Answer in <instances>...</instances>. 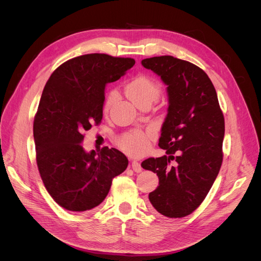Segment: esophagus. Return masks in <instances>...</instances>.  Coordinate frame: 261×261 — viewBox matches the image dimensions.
I'll return each instance as SVG.
<instances>
[{
  "instance_id": "1",
  "label": "esophagus",
  "mask_w": 261,
  "mask_h": 261,
  "mask_svg": "<svg viewBox=\"0 0 261 261\" xmlns=\"http://www.w3.org/2000/svg\"><path fill=\"white\" fill-rule=\"evenodd\" d=\"M132 169H133L134 171H135V172H137V173L141 172V170H143V168H141L140 163L137 162V161H135V160H134V161L132 162Z\"/></svg>"
}]
</instances>
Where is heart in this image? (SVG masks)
<instances>
[{"instance_id":"heart-1","label":"heart","mask_w":261,"mask_h":261,"mask_svg":"<svg viewBox=\"0 0 261 261\" xmlns=\"http://www.w3.org/2000/svg\"><path fill=\"white\" fill-rule=\"evenodd\" d=\"M126 96L135 103L137 107H140L143 103H153L159 98L161 92L160 84L152 77L147 75H138L127 83L125 87ZM115 98V93L111 92L108 94L105 102V109H108L111 106L112 101ZM149 145V136L146 135L141 130H132L124 134L118 139V146L126 153L132 155L143 154Z\"/></svg>"}]
</instances>
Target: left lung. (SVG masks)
<instances>
[{
    "label": "left lung",
    "instance_id": "8db88e82",
    "mask_svg": "<svg viewBox=\"0 0 261 261\" xmlns=\"http://www.w3.org/2000/svg\"><path fill=\"white\" fill-rule=\"evenodd\" d=\"M141 64L161 77L169 97L159 139L167 155L141 163L159 177L149 200L162 216L183 218L200 206L219 174L224 116L215 86L193 63L163 55L145 59Z\"/></svg>",
    "mask_w": 261,
    "mask_h": 261
}]
</instances>
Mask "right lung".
Here are the masks:
<instances>
[{
	"mask_svg": "<svg viewBox=\"0 0 261 261\" xmlns=\"http://www.w3.org/2000/svg\"><path fill=\"white\" fill-rule=\"evenodd\" d=\"M135 64L130 58L85 54L63 63L46 82L34 121L36 159L46 191L69 211L91 210L105 200L128 160L117 149L86 152L85 130L102 120L106 85Z\"/></svg>",
	"mask_w": 261,
	"mask_h": 261,
	"instance_id": "obj_1",
	"label": "right lung"
}]
</instances>
